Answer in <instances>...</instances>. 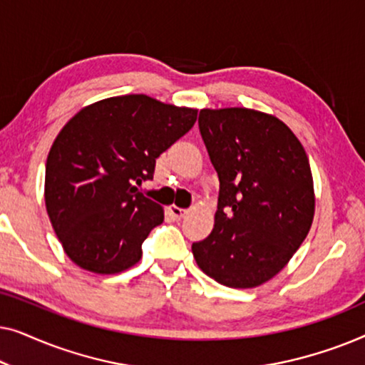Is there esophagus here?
I'll list each match as a JSON object with an SVG mask.
<instances>
[{"label":"esophagus","instance_id":"obj_1","mask_svg":"<svg viewBox=\"0 0 365 365\" xmlns=\"http://www.w3.org/2000/svg\"><path fill=\"white\" fill-rule=\"evenodd\" d=\"M168 209H169V212H171L173 216L176 217V219H182V217L186 216V214H187L186 209H182V207H178V206H174V204H173V206H169Z\"/></svg>","mask_w":365,"mask_h":365}]
</instances>
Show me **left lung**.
Instances as JSON below:
<instances>
[{
    "label": "left lung",
    "mask_w": 365,
    "mask_h": 365,
    "mask_svg": "<svg viewBox=\"0 0 365 365\" xmlns=\"http://www.w3.org/2000/svg\"><path fill=\"white\" fill-rule=\"evenodd\" d=\"M199 131L219 176L214 229L192 244L199 269L234 289L272 279L291 261L314 219L307 154L272 114L201 109Z\"/></svg>",
    "instance_id": "left-lung-1"
}]
</instances>
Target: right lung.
I'll return each instance as SVG.
<instances>
[{
	"label": "right lung",
	"mask_w": 365,
	"mask_h": 365,
	"mask_svg": "<svg viewBox=\"0 0 365 365\" xmlns=\"http://www.w3.org/2000/svg\"><path fill=\"white\" fill-rule=\"evenodd\" d=\"M196 118L197 109L126 94L89 104L64 124L46 159L44 201L76 266L118 274L139 262L164 211L138 186Z\"/></svg>",
	"instance_id": "add662e5"
}]
</instances>
